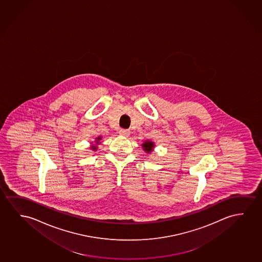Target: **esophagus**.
Masks as SVG:
<instances>
[{
  "label": "esophagus",
  "instance_id": "esophagus-1",
  "mask_svg": "<svg viewBox=\"0 0 262 262\" xmlns=\"http://www.w3.org/2000/svg\"><path fill=\"white\" fill-rule=\"evenodd\" d=\"M119 134H120L121 136L128 137L129 135V132L128 129H120Z\"/></svg>",
  "mask_w": 262,
  "mask_h": 262
}]
</instances>
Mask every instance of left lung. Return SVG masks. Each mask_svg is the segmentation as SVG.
<instances>
[{
	"label": "left lung",
	"instance_id": "1",
	"mask_svg": "<svg viewBox=\"0 0 262 262\" xmlns=\"http://www.w3.org/2000/svg\"><path fill=\"white\" fill-rule=\"evenodd\" d=\"M141 146H142L143 150H144L147 154H150V153L154 150L155 143H154V141H150V140H146V141L141 144Z\"/></svg>",
	"mask_w": 262,
	"mask_h": 262
}]
</instances>
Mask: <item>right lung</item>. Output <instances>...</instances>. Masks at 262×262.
<instances>
[{"mask_svg": "<svg viewBox=\"0 0 262 262\" xmlns=\"http://www.w3.org/2000/svg\"><path fill=\"white\" fill-rule=\"evenodd\" d=\"M101 140H102V137H96V138H95V141H94V142H91L92 145L90 146V148H91L93 151H96V150H97V148H98L97 145H99L100 143H101V142H100Z\"/></svg>", "mask_w": 262, "mask_h": 262, "instance_id": "1", "label": "right lung"}]
</instances>
